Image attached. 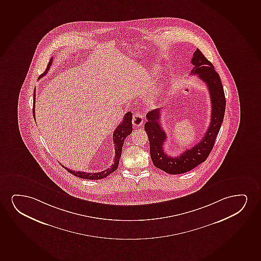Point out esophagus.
<instances>
[{"mask_svg":"<svg viewBox=\"0 0 261 261\" xmlns=\"http://www.w3.org/2000/svg\"><path fill=\"white\" fill-rule=\"evenodd\" d=\"M132 122L133 125H135V126H137V127H139V126L142 125V123H143V115H142L141 112H135V114L133 116Z\"/></svg>","mask_w":261,"mask_h":261,"instance_id":"esophagus-1","label":"esophagus"}]
</instances>
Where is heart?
<instances>
[{"label":"heart","mask_w":261,"mask_h":261,"mask_svg":"<svg viewBox=\"0 0 261 261\" xmlns=\"http://www.w3.org/2000/svg\"><path fill=\"white\" fill-rule=\"evenodd\" d=\"M156 73V70L154 68V69H152V71H151V75H155Z\"/></svg>","instance_id":"1"}]
</instances>
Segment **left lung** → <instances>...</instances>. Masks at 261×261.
<instances>
[{"label":"left lung","mask_w":261,"mask_h":261,"mask_svg":"<svg viewBox=\"0 0 261 261\" xmlns=\"http://www.w3.org/2000/svg\"><path fill=\"white\" fill-rule=\"evenodd\" d=\"M191 63L194 67L190 74L197 75L206 84L212 102L210 125L202 140L179 156H168L164 149L167 136L161 126V109L153 110L146 115L144 128L149 138L150 158L154 166L170 174L187 173L206 160L214 148L225 114L226 98L223 87L214 65L198 48L194 52Z\"/></svg>","instance_id":"obj_1"}]
</instances>
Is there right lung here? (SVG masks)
I'll list each match as a JSON object with an SVG mask.
<instances>
[{
	"label": "right lung",
	"mask_w": 261,
	"mask_h": 261,
	"mask_svg": "<svg viewBox=\"0 0 261 261\" xmlns=\"http://www.w3.org/2000/svg\"><path fill=\"white\" fill-rule=\"evenodd\" d=\"M52 62H53V58H50V60L47 64V68L45 70L44 72L39 77V79L42 78L43 76L47 74V71H49L50 69L51 65H52ZM34 107H33V113H35L34 111V106H35V89H34ZM132 113L131 112H126L125 115L123 118V121L119 124L117 128L115 129V131L113 133V142H114V146H115V156L113 159V165L112 166L108 167L107 169L103 170L102 172H99V173H86V172H80V171H73V170H70L69 168H66L65 166V169L67 170L69 173L73 174L74 176L80 177L82 179H102L105 177L109 176L111 173H113L114 171L118 169L119 167V159L121 156L122 152V147L124 144V141H125L126 136H128L133 131V125H132Z\"/></svg>",
	"instance_id": "right-lung-1"
}]
</instances>
